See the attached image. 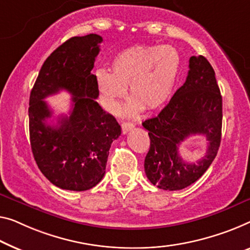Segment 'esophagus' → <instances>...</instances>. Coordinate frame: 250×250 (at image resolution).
I'll use <instances>...</instances> for the list:
<instances>
[{
	"mask_svg": "<svg viewBox=\"0 0 250 250\" xmlns=\"http://www.w3.org/2000/svg\"><path fill=\"white\" fill-rule=\"evenodd\" d=\"M121 128H122V132L125 135V133H128L130 130H132L133 128H135V125H133L131 122H122Z\"/></svg>",
	"mask_w": 250,
	"mask_h": 250,
	"instance_id": "1",
	"label": "esophagus"
}]
</instances>
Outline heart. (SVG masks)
Segmentation results:
<instances>
[{
    "mask_svg": "<svg viewBox=\"0 0 250 250\" xmlns=\"http://www.w3.org/2000/svg\"><path fill=\"white\" fill-rule=\"evenodd\" d=\"M111 72L95 74L100 96L109 111H115L129 87L130 100L125 112L162 107L172 95L181 72V57L170 46H133L119 53L111 62Z\"/></svg>",
    "mask_w": 250,
    "mask_h": 250,
    "instance_id": "heart-1",
    "label": "heart"
}]
</instances>
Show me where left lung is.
<instances>
[{
  "mask_svg": "<svg viewBox=\"0 0 250 250\" xmlns=\"http://www.w3.org/2000/svg\"><path fill=\"white\" fill-rule=\"evenodd\" d=\"M185 83L157 117L143 122L150 147L145 158L148 180L166 191H178L196 182L213 162L221 141L222 96L215 73L203 56L189 58ZM206 135V156L195 164L184 162L178 145L186 137Z\"/></svg>",
  "mask_w": 250,
  "mask_h": 250,
  "instance_id": "obj_1",
  "label": "left lung"
}]
</instances>
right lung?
Returning a JSON list of instances; mask_svg holds the SVG:
<instances>
[{
  "label": "right lung",
  "instance_id": "right-lung-1",
  "mask_svg": "<svg viewBox=\"0 0 250 250\" xmlns=\"http://www.w3.org/2000/svg\"><path fill=\"white\" fill-rule=\"evenodd\" d=\"M102 37H73L50 54L40 69L29 100L30 145L42 173L62 189L86 191L105 174L111 144L121 135L113 115L95 101L92 74ZM65 89L72 94V110L57 126L46 120L52 111L43 100Z\"/></svg>",
  "mask_w": 250,
  "mask_h": 250
}]
</instances>
